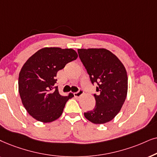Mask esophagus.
Segmentation results:
<instances>
[{"label":"esophagus","mask_w":157,"mask_h":157,"mask_svg":"<svg viewBox=\"0 0 157 157\" xmlns=\"http://www.w3.org/2000/svg\"><path fill=\"white\" fill-rule=\"evenodd\" d=\"M83 93H84L83 90H79L78 92H77V93H75L74 95H75V97L79 98V97H80L81 95H82Z\"/></svg>","instance_id":"esophagus-1"}]
</instances>
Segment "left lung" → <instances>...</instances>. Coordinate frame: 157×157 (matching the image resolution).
<instances>
[{"instance_id": "8db88e82", "label": "left lung", "mask_w": 157, "mask_h": 157, "mask_svg": "<svg viewBox=\"0 0 157 157\" xmlns=\"http://www.w3.org/2000/svg\"><path fill=\"white\" fill-rule=\"evenodd\" d=\"M83 65L92 83L96 82L95 106L85 113L87 120L103 124L113 120L124 105L128 92V76L121 60L105 49H78Z\"/></svg>"}]
</instances>
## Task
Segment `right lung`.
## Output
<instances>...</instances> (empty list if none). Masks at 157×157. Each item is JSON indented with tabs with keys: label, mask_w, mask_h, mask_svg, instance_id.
Masks as SVG:
<instances>
[{
	"label": "right lung",
	"mask_w": 157,
	"mask_h": 157,
	"mask_svg": "<svg viewBox=\"0 0 157 157\" xmlns=\"http://www.w3.org/2000/svg\"><path fill=\"white\" fill-rule=\"evenodd\" d=\"M78 55L72 49L45 47L27 59L18 76V92L29 114L42 123H49L61 116L67 101L74 97L59 94L57 73Z\"/></svg>",
	"instance_id": "right-lung-1"
}]
</instances>
